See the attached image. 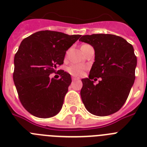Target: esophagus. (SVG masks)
<instances>
[{
  "mask_svg": "<svg viewBox=\"0 0 147 147\" xmlns=\"http://www.w3.org/2000/svg\"><path fill=\"white\" fill-rule=\"evenodd\" d=\"M72 80H73V81H76V80H80V78L74 77H74H72Z\"/></svg>",
  "mask_w": 147,
  "mask_h": 147,
  "instance_id": "1",
  "label": "esophagus"
}]
</instances>
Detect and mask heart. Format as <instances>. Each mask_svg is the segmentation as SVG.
<instances>
[{
  "label": "heart",
  "mask_w": 147,
  "mask_h": 147,
  "mask_svg": "<svg viewBox=\"0 0 147 147\" xmlns=\"http://www.w3.org/2000/svg\"><path fill=\"white\" fill-rule=\"evenodd\" d=\"M90 46L88 44H83L81 46V49L82 51V52H84V51L86 48ZM67 71L70 74L73 75V76H82L84 74L85 71L86 70V67L84 65L82 64H72L67 67Z\"/></svg>",
  "instance_id": "obj_1"
}]
</instances>
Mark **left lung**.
<instances>
[{"instance_id": "left-lung-1", "label": "left lung", "mask_w": 147, "mask_h": 147, "mask_svg": "<svg viewBox=\"0 0 147 147\" xmlns=\"http://www.w3.org/2000/svg\"><path fill=\"white\" fill-rule=\"evenodd\" d=\"M81 42L92 45L95 62L89 77L82 79L80 95L88 112L98 116L115 113L121 108L134 84L137 57L132 45L114 34L84 35ZM101 78L96 85L92 79Z\"/></svg>"}]
</instances>
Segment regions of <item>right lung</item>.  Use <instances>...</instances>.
Returning <instances> with one entry per match:
<instances>
[{
    "label": "right lung",
    "instance_id": "obj_1",
    "mask_svg": "<svg viewBox=\"0 0 147 147\" xmlns=\"http://www.w3.org/2000/svg\"><path fill=\"white\" fill-rule=\"evenodd\" d=\"M80 37L45 30L21 42L14 59L13 80L22 105L32 115L46 119L61 110L71 75L62 70L59 80L49 75L63 64L66 51Z\"/></svg>",
    "mask_w": 147,
    "mask_h": 147
}]
</instances>
